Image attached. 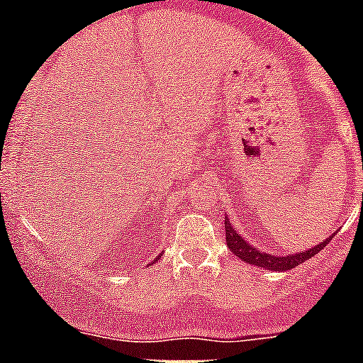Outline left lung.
Segmentation results:
<instances>
[{
    "label": "left lung",
    "mask_w": 363,
    "mask_h": 363,
    "mask_svg": "<svg viewBox=\"0 0 363 363\" xmlns=\"http://www.w3.org/2000/svg\"><path fill=\"white\" fill-rule=\"evenodd\" d=\"M225 234H227V247L236 255L238 258H242L243 262H247V264H252V266L258 267H266V269H273V271H288L297 267L299 264H303L304 260H308L312 258L313 255H318L321 249H325L330 238L323 240L319 245L315 247L308 249V251L304 252H295V255H288V257H273L269 252H262L258 251L255 245L247 243V240H243L236 230L233 228L230 221L225 219Z\"/></svg>",
    "instance_id": "obj_1"
}]
</instances>
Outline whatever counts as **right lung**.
<instances>
[{
  "label": "right lung",
  "mask_w": 363,
  "mask_h": 363,
  "mask_svg": "<svg viewBox=\"0 0 363 363\" xmlns=\"http://www.w3.org/2000/svg\"><path fill=\"white\" fill-rule=\"evenodd\" d=\"M155 260H157V258H155ZM153 264H155V262H153Z\"/></svg>",
  "instance_id": "obj_1"
}]
</instances>
